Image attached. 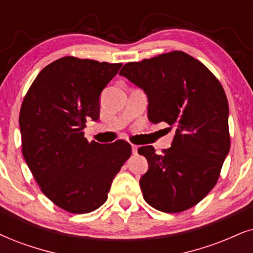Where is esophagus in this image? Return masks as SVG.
Listing matches in <instances>:
<instances>
[{
    "mask_svg": "<svg viewBox=\"0 0 253 253\" xmlns=\"http://www.w3.org/2000/svg\"><path fill=\"white\" fill-rule=\"evenodd\" d=\"M137 149H139V147L135 146V145H132V153L134 155L137 154Z\"/></svg>",
    "mask_w": 253,
    "mask_h": 253,
    "instance_id": "1",
    "label": "esophagus"
}]
</instances>
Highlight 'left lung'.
<instances>
[{
  "instance_id": "8db88e82",
  "label": "left lung",
  "mask_w": 253,
  "mask_h": 253,
  "mask_svg": "<svg viewBox=\"0 0 253 253\" xmlns=\"http://www.w3.org/2000/svg\"><path fill=\"white\" fill-rule=\"evenodd\" d=\"M119 75L143 89L150 123L175 128L162 155L153 146L137 149L148 161L143 198L164 212L196 206L215 187L230 150L229 104L218 79L182 51L127 63Z\"/></svg>"
}]
</instances>
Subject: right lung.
<instances>
[{
  "instance_id": "add662e5",
  "label": "right lung",
  "mask_w": 253,
  "mask_h": 253,
  "mask_svg": "<svg viewBox=\"0 0 253 253\" xmlns=\"http://www.w3.org/2000/svg\"><path fill=\"white\" fill-rule=\"evenodd\" d=\"M123 64L63 57L45 66L20 112L22 152L43 194L72 213L106 202L112 181L132 154L124 140L88 142L86 121H97L100 94Z\"/></svg>"
}]
</instances>
